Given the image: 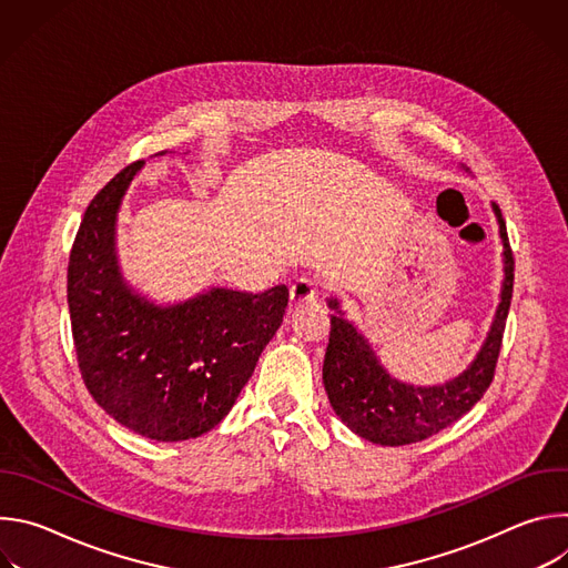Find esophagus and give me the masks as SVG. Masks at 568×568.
Returning <instances> with one entry per match:
<instances>
[{"mask_svg": "<svg viewBox=\"0 0 568 568\" xmlns=\"http://www.w3.org/2000/svg\"><path fill=\"white\" fill-rule=\"evenodd\" d=\"M316 298V283L310 278H298L292 287H290V301L292 305H303Z\"/></svg>", "mask_w": 568, "mask_h": 568, "instance_id": "1", "label": "esophagus"}]
</instances>
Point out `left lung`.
I'll return each instance as SVG.
<instances>
[{"label":"left lung","instance_id":"8db88e82","mask_svg":"<svg viewBox=\"0 0 568 568\" xmlns=\"http://www.w3.org/2000/svg\"><path fill=\"white\" fill-rule=\"evenodd\" d=\"M493 213L504 247L499 305L476 357L456 377L427 386L393 377L379 362L368 337H364L357 323L346 316L339 298H328L333 314L331 339L323 357V386L339 420L364 440L386 447L420 443L456 423L488 390L501 351L515 281L506 222L495 202Z\"/></svg>","mask_w":568,"mask_h":568}]
</instances>
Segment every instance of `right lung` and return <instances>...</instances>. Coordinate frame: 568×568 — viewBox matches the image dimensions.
I'll return each instance as SVG.
<instances>
[{
    "instance_id": "obj_1",
    "label": "right lung",
    "mask_w": 568,
    "mask_h": 568,
    "mask_svg": "<svg viewBox=\"0 0 568 568\" xmlns=\"http://www.w3.org/2000/svg\"><path fill=\"white\" fill-rule=\"evenodd\" d=\"M143 166L123 169L88 206L69 256L67 303L78 366L99 407L143 438L178 443L211 432L231 412L281 328L290 292L213 285L156 303L130 285L116 229Z\"/></svg>"
}]
</instances>
